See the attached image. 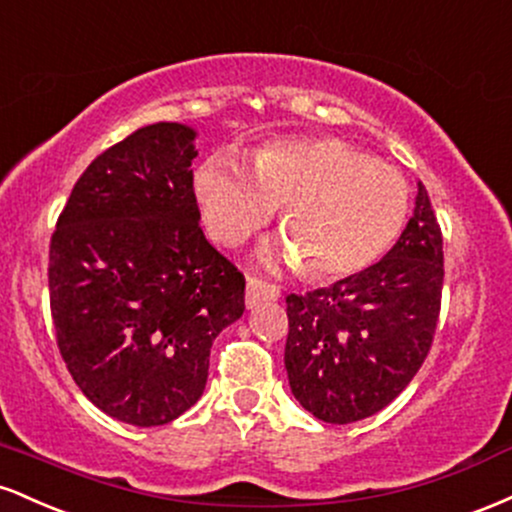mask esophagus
I'll use <instances>...</instances> for the list:
<instances>
[{"label": "esophagus", "instance_id": "obj_1", "mask_svg": "<svg viewBox=\"0 0 512 512\" xmlns=\"http://www.w3.org/2000/svg\"><path fill=\"white\" fill-rule=\"evenodd\" d=\"M279 298V289L274 284H267V281L257 279V276H250L248 279V289H245V305L250 310L260 308L262 303L276 301Z\"/></svg>", "mask_w": 512, "mask_h": 512}]
</instances>
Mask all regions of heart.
<instances>
[{
	"label": "heart",
	"mask_w": 512,
	"mask_h": 512,
	"mask_svg": "<svg viewBox=\"0 0 512 512\" xmlns=\"http://www.w3.org/2000/svg\"><path fill=\"white\" fill-rule=\"evenodd\" d=\"M197 197L216 240L245 243L276 207L286 240L267 260L305 264L313 279H342L378 262L402 233L409 187L395 168L334 137L281 139L252 156H211Z\"/></svg>",
	"instance_id": "heart-1"
}]
</instances>
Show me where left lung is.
<instances>
[{
    "instance_id": "1",
    "label": "left lung",
    "mask_w": 512,
    "mask_h": 512,
    "mask_svg": "<svg viewBox=\"0 0 512 512\" xmlns=\"http://www.w3.org/2000/svg\"><path fill=\"white\" fill-rule=\"evenodd\" d=\"M443 233L419 182L392 250L327 289L286 296L284 363L293 397L325 424L378 414L431 351L443 293Z\"/></svg>"
}]
</instances>
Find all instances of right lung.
I'll return each instance as SVG.
<instances>
[{
    "label": "right lung",
    "instance_id": "right-lung-1",
    "mask_svg": "<svg viewBox=\"0 0 512 512\" xmlns=\"http://www.w3.org/2000/svg\"><path fill=\"white\" fill-rule=\"evenodd\" d=\"M197 132L156 122L93 158L50 240V313L79 390L132 426L202 397L209 351L245 310V276L199 226Z\"/></svg>",
    "mask_w": 512,
    "mask_h": 512
}]
</instances>
